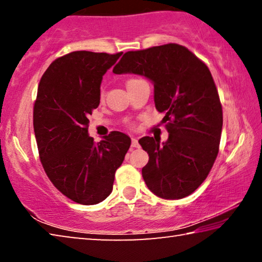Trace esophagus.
<instances>
[{"label":"esophagus","mask_w":262,"mask_h":262,"mask_svg":"<svg viewBox=\"0 0 262 262\" xmlns=\"http://www.w3.org/2000/svg\"><path fill=\"white\" fill-rule=\"evenodd\" d=\"M140 144H139V141L135 137H133L132 139V148H139Z\"/></svg>","instance_id":"obj_1"}]
</instances>
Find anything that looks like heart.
I'll use <instances>...</instances> for the list:
<instances>
[{"label": "heart", "instance_id": "obj_1", "mask_svg": "<svg viewBox=\"0 0 262 262\" xmlns=\"http://www.w3.org/2000/svg\"><path fill=\"white\" fill-rule=\"evenodd\" d=\"M139 81H141V78H136V77L128 78V79H127V82H126V85H127V88H128V86H130L132 84H134V83L139 82ZM100 98H103V94H100Z\"/></svg>", "mask_w": 262, "mask_h": 262}]
</instances>
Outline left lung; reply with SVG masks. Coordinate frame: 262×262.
Wrapping results in <instances>:
<instances>
[{
	"label": "left lung",
	"instance_id": "left-lung-1",
	"mask_svg": "<svg viewBox=\"0 0 262 262\" xmlns=\"http://www.w3.org/2000/svg\"><path fill=\"white\" fill-rule=\"evenodd\" d=\"M113 73L150 79L155 106L165 114L167 141H139L149 154L142 168L148 188L166 200L188 196L209 174L220 148L223 112L210 70L186 47L166 43L125 53Z\"/></svg>",
	"mask_w": 262,
	"mask_h": 262
}]
</instances>
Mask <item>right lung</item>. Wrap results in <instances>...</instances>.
Segmentation results:
<instances>
[{
    "mask_svg": "<svg viewBox=\"0 0 262 262\" xmlns=\"http://www.w3.org/2000/svg\"><path fill=\"white\" fill-rule=\"evenodd\" d=\"M121 55L72 52L52 62L38 86L33 128L42 167L52 184L79 205L108 196L130 147L123 133L112 132L99 143L88 133L89 115L100 103L101 79Z\"/></svg>",
    "mask_w": 262,
    "mask_h": 262,
    "instance_id": "1",
    "label": "right lung"
}]
</instances>
